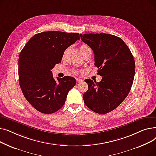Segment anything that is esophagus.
Here are the masks:
<instances>
[{
  "mask_svg": "<svg viewBox=\"0 0 156 156\" xmlns=\"http://www.w3.org/2000/svg\"><path fill=\"white\" fill-rule=\"evenodd\" d=\"M81 81H82V80H81L80 78H76V82L77 83H80V82H81Z\"/></svg>",
  "mask_w": 156,
  "mask_h": 156,
  "instance_id": "1",
  "label": "esophagus"
}]
</instances>
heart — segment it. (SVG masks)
<instances>
[{
    "mask_svg": "<svg viewBox=\"0 0 156 156\" xmlns=\"http://www.w3.org/2000/svg\"><path fill=\"white\" fill-rule=\"evenodd\" d=\"M88 48H90V47L88 46V45H81V46H80V51H81V53H82V52H83L85 51H86V50H87V49H88Z\"/></svg>",
    "mask_w": 156,
    "mask_h": 156,
    "instance_id": "heart-1",
    "label": "heart"
}]
</instances>
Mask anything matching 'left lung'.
Instances as JSON below:
<instances>
[{
	"label": "left lung",
	"mask_w": 156,
	"mask_h": 156,
	"mask_svg": "<svg viewBox=\"0 0 156 156\" xmlns=\"http://www.w3.org/2000/svg\"><path fill=\"white\" fill-rule=\"evenodd\" d=\"M81 40L94 53L100 82L87 79L88 89L83 95L87 107L99 114L115 109L128 96L135 76V62L121 38L105 34H80Z\"/></svg>",
	"instance_id": "obj_1"
}]
</instances>
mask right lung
Returning <instances> with one entry per match:
<instances>
[{
	"label": "right lung",
	"instance_id": "1",
	"mask_svg": "<svg viewBox=\"0 0 156 156\" xmlns=\"http://www.w3.org/2000/svg\"><path fill=\"white\" fill-rule=\"evenodd\" d=\"M78 40V33L45 31L33 36L22 49L18 61L20 85L27 101L38 111L52 114L59 110L76 85V80L68 76L55 81L51 69Z\"/></svg>",
	"mask_w": 156,
	"mask_h": 156
}]
</instances>
